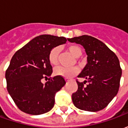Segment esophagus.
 I'll return each instance as SVG.
<instances>
[{"label":"esophagus","instance_id":"1","mask_svg":"<svg viewBox=\"0 0 128 128\" xmlns=\"http://www.w3.org/2000/svg\"><path fill=\"white\" fill-rule=\"evenodd\" d=\"M65 80L66 81V82H68V81H70V79H68V78H65Z\"/></svg>","mask_w":128,"mask_h":128}]
</instances>
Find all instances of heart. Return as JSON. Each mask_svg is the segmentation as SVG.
<instances>
[{
	"label": "heart",
	"instance_id": "heart-1",
	"mask_svg": "<svg viewBox=\"0 0 128 128\" xmlns=\"http://www.w3.org/2000/svg\"><path fill=\"white\" fill-rule=\"evenodd\" d=\"M67 50L75 58H79L82 55V49L77 45H70L67 47ZM59 55H60V48L56 46L53 48L48 54V61L51 65H56L59 62ZM79 72L78 67L57 66L54 68L55 75L62 76L64 78H70L75 75Z\"/></svg>",
	"mask_w": 128,
	"mask_h": 128
}]
</instances>
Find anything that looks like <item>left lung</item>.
<instances>
[{"mask_svg":"<svg viewBox=\"0 0 128 128\" xmlns=\"http://www.w3.org/2000/svg\"><path fill=\"white\" fill-rule=\"evenodd\" d=\"M68 40L83 46L87 55V64L78 75L86 80L84 83L77 80L78 89L72 94L73 104L85 111L103 110L119 88L122 70L117 56L94 37L84 35ZM85 82L89 83L86 86Z\"/></svg>","mask_w":128,"mask_h":128,"instance_id":"8db88e82","label":"left lung"}]
</instances>
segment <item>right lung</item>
Listing matches in <instances>:
<instances>
[{
    "label": "right lung",
    "mask_w": 128,
    "mask_h": 128,
    "mask_svg": "<svg viewBox=\"0 0 128 128\" xmlns=\"http://www.w3.org/2000/svg\"><path fill=\"white\" fill-rule=\"evenodd\" d=\"M64 37L41 35L36 37L11 60L5 72L7 91L18 108L24 112L38 115L48 112L54 106L56 92L65 85L63 77H50L52 66L48 61L50 50L65 44Z\"/></svg>",
    "instance_id": "obj_1"
}]
</instances>
